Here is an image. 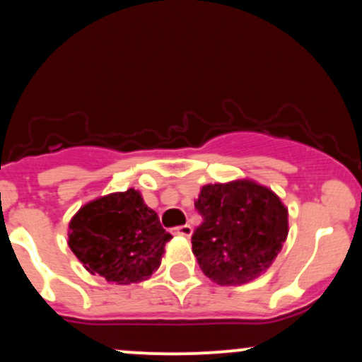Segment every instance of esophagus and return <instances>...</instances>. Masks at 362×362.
<instances>
[{"label": "esophagus", "instance_id": "1", "mask_svg": "<svg viewBox=\"0 0 362 362\" xmlns=\"http://www.w3.org/2000/svg\"><path fill=\"white\" fill-rule=\"evenodd\" d=\"M173 233L189 238V236H192V226H190V224H182V226L173 228Z\"/></svg>", "mask_w": 362, "mask_h": 362}]
</instances>
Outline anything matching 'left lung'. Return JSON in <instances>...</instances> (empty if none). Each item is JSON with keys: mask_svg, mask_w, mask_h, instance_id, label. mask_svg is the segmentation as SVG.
<instances>
[{"mask_svg": "<svg viewBox=\"0 0 362 362\" xmlns=\"http://www.w3.org/2000/svg\"><path fill=\"white\" fill-rule=\"evenodd\" d=\"M195 209L202 224L192 235V252L219 286H242L262 276L289 233L288 207L250 178L204 185Z\"/></svg>", "mask_w": 362, "mask_h": 362, "instance_id": "1", "label": "left lung"}]
</instances>
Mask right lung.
<instances>
[{
  "label": "right lung",
  "mask_w": 362,
  "mask_h": 362,
  "mask_svg": "<svg viewBox=\"0 0 362 362\" xmlns=\"http://www.w3.org/2000/svg\"><path fill=\"white\" fill-rule=\"evenodd\" d=\"M170 240L158 214L134 189L86 202L68 226V245L83 267L115 284L149 279Z\"/></svg>",
  "instance_id": "1"
}]
</instances>
